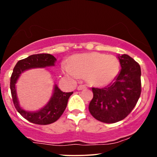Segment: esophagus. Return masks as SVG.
Instances as JSON below:
<instances>
[{"instance_id":"esophagus-1","label":"esophagus","mask_w":157,"mask_h":157,"mask_svg":"<svg viewBox=\"0 0 157 157\" xmlns=\"http://www.w3.org/2000/svg\"><path fill=\"white\" fill-rule=\"evenodd\" d=\"M84 88H85V86H84V85H79V86L77 87V90H83V89H84Z\"/></svg>"}]
</instances>
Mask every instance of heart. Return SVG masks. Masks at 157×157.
I'll use <instances>...</instances> for the list:
<instances>
[{"mask_svg":"<svg viewBox=\"0 0 157 157\" xmlns=\"http://www.w3.org/2000/svg\"><path fill=\"white\" fill-rule=\"evenodd\" d=\"M63 70L67 76L85 77L89 85L104 87L117 77L120 63L117 57L98 52L75 55L68 62L63 64Z\"/></svg>","mask_w":157,"mask_h":157,"instance_id":"obj_1","label":"heart"}]
</instances>
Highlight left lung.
Wrapping results in <instances>:
<instances>
[{
    "label": "left lung",
    "instance_id": "8db88e82",
    "mask_svg": "<svg viewBox=\"0 0 157 157\" xmlns=\"http://www.w3.org/2000/svg\"><path fill=\"white\" fill-rule=\"evenodd\" d=\"M121 70L114 82L103 88H92L89 112L97 120L115 123L132 112L141 93L140 67L130 56H118Z\"/></svg>",
    "mask_w": 157,
    "mask_h": 157
}]
</instances>
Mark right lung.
<instances>
[{
  "label": "right lung",
  "mask_w": 157,
  "mask_h": 157,
  "mask_svg": "<svg viewBox=\"0 0 157 157\" xmlns=\"http://www.w3.org/2000/svg\"><path fill=\"white\" fill-rule=\"evenodd\" d=\"M56 59L48 53L31 55L27 58L19 60L16 64L11 77L10 88L11 96L17 112L29 122L37 124H49L58 120L66 109L69 96L73 92H62L56 85H54L53 96L48 103L37 112H27L19 106L17 96L15 85L20 75L24 71L31 68L54 66Z\"/></svg>",
  "instance_id": "obj_1"
}]
</instances>
